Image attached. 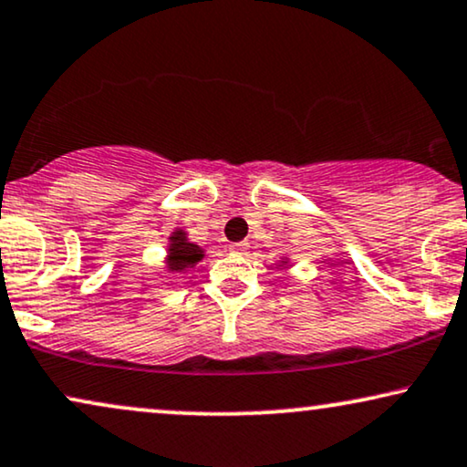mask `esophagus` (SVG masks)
<instances>
[{
  "instance_id": "obj_1",
  "label": "esophagus",
  "mask_w": 467,
  "mask_h": 467,
  "mask_svg": "<svg viewBox=\"0 0 467 467\" xmlns=\"http://www.w3.org/2000/svg\"><path fill=\"white\" fill-rule=\"evenodd\" d=\"M229 248H232V253H240V255H244V253L248 251V242H234Z\"/></svg>"
}]
</instances>
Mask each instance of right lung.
Here are the masks:
<instances>
[{
	"label": "right lung",
	"instance_id": "1",
	"mask_svg": "<svg viewBox=\"0 0 467 467\" xmlns=\"http://www.w3.org/2000/svg\"><path fill=\"white\" fill-rule=\"evenodd\" d=\"M203 257V251L197 244L186 240V234L182 229H175L171 235V244H169V270L182 272L186 268H192L199 259Z\"/></svg>",
	"mask_w": 467,
	"mask_h": 467
}]
</instances>
